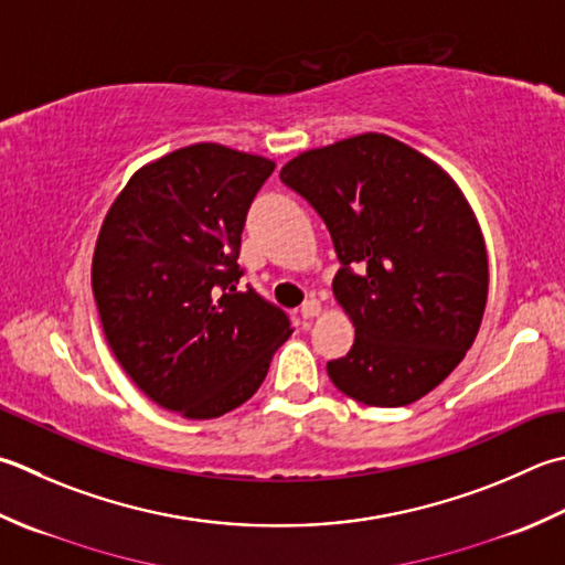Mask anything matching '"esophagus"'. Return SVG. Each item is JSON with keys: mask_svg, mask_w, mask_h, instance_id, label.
<instances>
[{"mask_svg": "<svg viewBox=\"0 0 565 565\" xmlns=\"http://www.w3.org/2000/svg\"><path fill=\"white\" fill-rule=\"evenodd\" d=\"M320 313V301L318 298H308V301L301 306V316L303 318H316Z\"/></svg>", "mask_w": 565, "mask_h": 565, "instance_id": "obj_1", "label": "esophagus"}]
</instances>
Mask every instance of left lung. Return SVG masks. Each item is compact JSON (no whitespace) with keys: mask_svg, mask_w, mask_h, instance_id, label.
<instances>
[{"mask_svg":"<svg viewBox=\"0 0 565 565\" xmlns=\"http://www.w3.org/2000/svg\"><path fill=\"white\" fill-rule=\"evenodd\" d=\"M281 181L303 195L333 237V294L355 342L328 362L342 394L406 406L466 358L488 303V249L456 181L386 135L298 153Z\"/></svg>","mask_w":565,"mask_h":565,"instance_id":"left-lung-1","label":"left lung"}]
</instances>
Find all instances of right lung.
<instances>
[{
  "label": "right lung",
  "instance_id": "obj_1",
  "mask_svg": "<svg viewBox=\"0 0 565 565\" xmlns=\"http://www.w3.org/2000/svg\"><path fill=\"white\" fill-rule=\"evenodd\" d=\"M271 171L193 143L141 166L99 227L93 294L109 348L151 402L185 418L245 404L291 335L279 306L237 286L247 210Z\"/></svg>",
  "mask_w": 565,
  "mask_h": 565
}]
</instances>
